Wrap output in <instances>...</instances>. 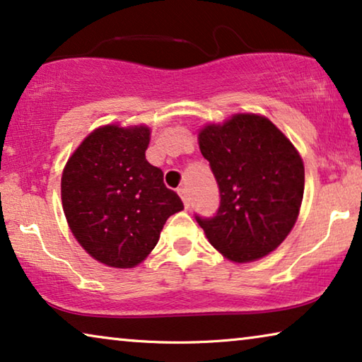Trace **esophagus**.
<instances>
[{"label": "esophagus", "mask_w": 362, "mask_h": 362, "mask_svg": "<svg viewBox=\"0 0 362 362\" xmlns=\"http://www.w3.org/2000/svg\"><path fill=\"white\" fill-rule=\"evenodd\" d=\"M179 195L183 200V205H185V208H190V193H188V188L180 187L179 188Z\"/></svg>", "instance_id": "esophagus-1"}]
</instances>
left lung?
I'll return each mask as SVG.
<instances>
[{
    "label": "left lung",
    "mask_w": 362,
    "mask_h": 362,
    "mask_svg": "<svg viewBox=\"0 0 362 362\" xmlns=\"http://www.w3.org/2000/svg\"><path fill=\"white\" fill-rule=\"evenodd\" d=\"M198 144L220 188L215 215H195L208 241L234 262L274 251L293 228L303 198V162L292 142L267 118L236 115L202 129Z\"/></svg>",
    "instance_id": "1"
}]
</instances>
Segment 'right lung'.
Instances as JSON below:
<instances>
[{
  "instance_id": "obj_1",
  "label": "right lung",
  "mask_w": 362,
  "mask_h": 362,
  "mask_svg": "<svg viewBox=\"0 0 362 362\" xmlns=\"http://www.w3.org/2000/svg\"><path fill=\"white\" fill-rule=\"evenodd\" d=\"M146 126H103L86 137L62 175V205L81 247L111 267H134L159 241L167 218L183 210L149 164Z\"/></svg>"
}]
</instances>
